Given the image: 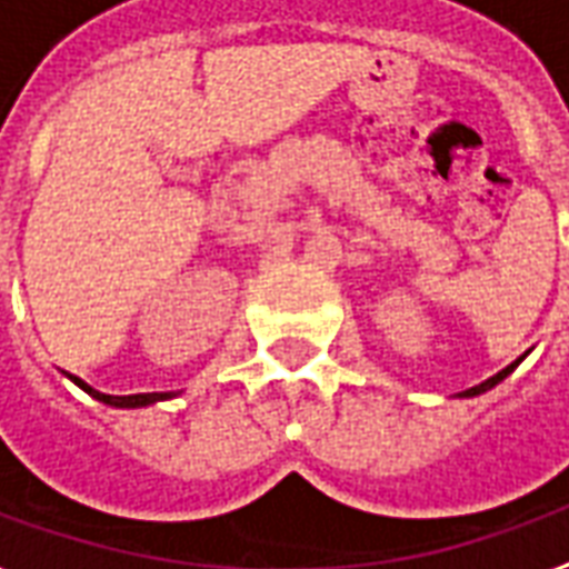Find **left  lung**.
I'll return each mask as SVG.
<instances>
[{
	"label": "left lung",
	"instance_id": "left-lung-1",
	"mask_svg": "<svg viewBox=\"0 0 569 569\" xmlns=\"http://www.w3.org/2000/svg\"><path fill=\"white\" fill-rule=\"evenodd\" d=\"M516 363H518V360H516ZM516 363H512V367H506L503 372H497V376H491V379H488V381H482V385H476V388H470V391H463V393H460V397H476V393H482V391H488V388H495L497 381L506 379L509 372L516 370Z\"/></svg>",
	"mask_w": 569,
	"mask_h": 569
}]
</instances>
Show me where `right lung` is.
<instances>
[{
	"label": "right lung",
	"instance_id": "add662e5",
	"mask_svg": "<svg viewBox=\"0 0 569 569\" xmlns=\"http://www.w3.org/2000/svg\"><path fill=\"white\" fill-rule=\"evenodd\" d=\"M74 385H81L90 397H97L99 403H109V406H120V409H136V406H151L157 400H166L169 393H130V397H111V393H99L93 391L90 385H84L81 379H74Z\"/></svg>",
	"mask_w": 569,
	"mask_h": 569
}]
</instances>
